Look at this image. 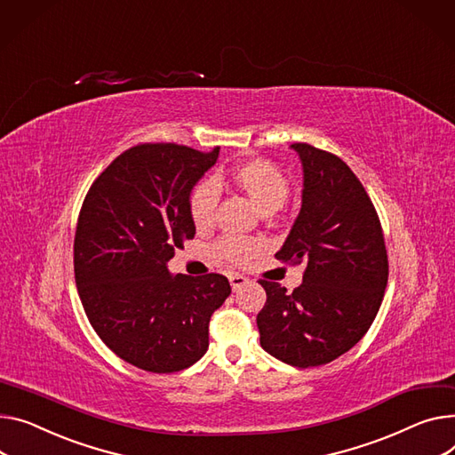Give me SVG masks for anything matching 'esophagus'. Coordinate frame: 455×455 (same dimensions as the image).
<instances>
[{
  "instance_id": "34e87169",
  "label": "esophagus",
  "mask_w": 455,
  "mask_h": 455,
  "mask_svg": "<svg viewBox=\"0 0 455 455\" xmlns=\"http://www.w3.org/2000/svg\"><path fill=\"white\" fill-rule=\"evenodd\" d=\"M228 282H230L232 289H234V291H237L239 287H243L245 283H249V278L241 276V275H230V276H228Z\"/></svg>"
}]
</instances>
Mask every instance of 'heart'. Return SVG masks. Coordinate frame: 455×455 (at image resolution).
<instances>
[{
	"mask_svg": "<svg viewBox=\"0 0 455 455\" xmlns=\"http://www.w3.org/2000/svg\"><path fill=\"white\" fill-rule=\"evenodd\" d=\"M232 179L267 214L278 210L285 203L291 188L287 175L275 163L267 159H251L235 164L232 168ZM220 197L221 187L216 177H204L194 187L188 197V210L196 227L204 228L212 225ZM214 251L225 261L239 265L249 261L259 251V243L251 237L227 235L218 241Z\"/></svg>",
	"mask_w": 455,
	"mask_h": 455,
	"instance_id": "b5f03b06",
	"label": "heart"
}]
</instances>
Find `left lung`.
<instances>
[{
	"label": "left lung",
	"mask_w": 455,
	"mask_h": 455,
	"mask_svg": "<svg viewBox=\"0 0 455 455\" xmlns=\"http://www.w3.org/2000/svg\"><path fill=\"white\" fill-rule=\"evenodd\" d=\"M292 148L304 164L301 210L276 259L306 263L304 282L287 292L259 280L261 347L294 368L329 364L371 327L387 283V252L377 210L351 168L307 142Z\"/></svg>",
	"instance_id": "left-lung-1"
}]
</instances>
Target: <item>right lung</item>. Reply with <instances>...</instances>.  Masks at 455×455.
I'll return each instance as SVG.
<instances>
[{"label":"right lung","mask_w":455,"mask_h":455,"mask_svg":"<svg viewBox=\"0 0 455 455\" xmlns=\"http://www.w3.org/2000/svg\"><path fill=\"white\" fill-rule=\"evenodd\" d=\"M220 146L144 142L91 185L75 234V280L89 323L128 364L173 373L208 349L210 316L230 294L225 276H170L166 261L196 235L188 197Z\"/></svg>","instance_id":"1"}]
</instances>
